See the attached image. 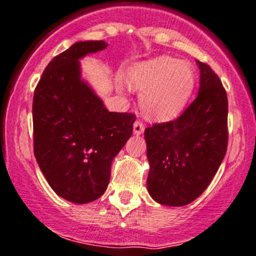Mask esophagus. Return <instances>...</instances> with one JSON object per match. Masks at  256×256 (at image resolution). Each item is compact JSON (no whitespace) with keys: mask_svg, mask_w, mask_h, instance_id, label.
<instances>
[{"mask_svg":"<svg viewBox=\"0 0 256 256\" xmlns=\"http://www.w3.org/2000/svg\"><path fill=\"white\" fill-rule=\"evenodd\" d=\"M143 132H144L143 123L139 122V120H136V122L133 124V133H134V136H140V134H143Z\"/></svg>","mask_w":256,"mask_h":256,"instance_id":"obj_1","label":"esophagus"}]
</instances>
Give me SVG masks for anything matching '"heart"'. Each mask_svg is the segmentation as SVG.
Listing matches in <instances>:
<instances>
[{
    "label": "heart",
    "instance_id": "1",
    "mask_svg": "<svg viewBox=\"0 0 256 256\" xmlns=\"http://www.w3.org/2000/svg\"><path fill=\"white\" fill-rule=\"evenodd\" d=\"M128 84L140 92L146 117L158 122L174 120L194 92L196 74L190 62L168 55L136 62L128 71Z\"/></svg>",
    "mask_w": 256,
    "mask_h": 256
}]
</instances>
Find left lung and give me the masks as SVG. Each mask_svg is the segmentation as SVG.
Listing matches in <instances>:
<instances>
[{"label": "left lung", "mask_w": 256, "mask_h": 256, "mask_svg": "<svg viewBox=\"0 0 256 256\" xmlns=\"http://www.w3.org/2000/svg\"><path fill=\"white\" fill-rule=\"evenodd\" d=\"M196 62L200 88L194 101L178 120L144 132L150 166L148 192L164 206H186L201 196L226 152V90L208 65Z\"/></svg>", "instance_id": "left-lung-1"}]
</instances>
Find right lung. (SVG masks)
I'll return each instance as SVG.
<instances>
[{
  "instance_id": "right-lung-1",
  "label": "right lung",
  "mask_w": 256,
  "mask_h": 256,
  "mask_svg": "<svg viewBox=\"0 0 256 256\" xmlns=\"http://www.w3.org/2000/svg\"><path fill=\"white\" fill-rule=\"evenodd\" d=\"M104 40L72 44L44 70L33 97L34 155L58 196L85 204L108 186L112 162L132 136L136 116L110 112L81 75L80 60Z\"/></svg>"
}]
</instances>
